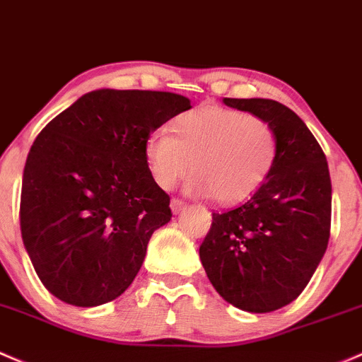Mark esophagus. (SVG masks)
<instances>
[{"mask_svg": "<svg viewBox=\"0 0 362 362\" xmlns=\"http://www.w3.org/2000/svg\"><path fill=\"white\" fill-rule=\"evenodd\" d=\"M170 208H171V213H173V215H178V213H182L185 208H187V204L180 199H171Z\"/></svg>", "mask_w": 362, "mask_h": 362, "instance_id": "esophagus-1", "label": "esophagus"}]
</instances>
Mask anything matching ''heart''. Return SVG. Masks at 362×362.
Segmentation results:
<instances>
[{
  "instance_id": "obj_1",
  "label": "heart",
  "mask_w": 362,
  "mask_h": 362,
  "mask_svg": "<svg viewBox=\"0 0 362 362\" xmlns=\"http://www.w3.org/2000/svg\"><path fill=\"white\" fill-rule=\"evenodd\" d=\"M171 133H151L144 144L147 170L163 191L173 189L192 170L189 191L234 204L253 196L271 177L276 136L260 117L201 105L180 114Z\"/></svg>"
}]
</instances>
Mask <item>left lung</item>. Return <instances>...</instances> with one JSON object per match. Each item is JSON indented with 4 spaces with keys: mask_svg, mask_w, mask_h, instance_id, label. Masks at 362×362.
Instances as JSON below:
<instances>
[{
    "mask_svg": "<svg viewBox=\"0 0 362 362\" xmlns=\"http://www.w3.org/2000/svg\"><path fill=\"white\" fill-rule=\"evenodd\" d=\"M264 119L276 136V163L250 199L213 213L199 258L218 295L264 314L291 303L309 284L329 239L332 180L307 124L271 98H223Z\"/></svg>",
    "mask_w": 362,
    "mask_h": 362,
    "instance_id": "obj_1",
    "label": "left lung"
}]
</instances>
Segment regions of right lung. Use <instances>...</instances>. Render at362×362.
Segmentation results:
<instances>
[{
  "mask_svg": "<svg viewBox=\"0 0 362 362\" xmlns=\"http://www.w3.org/2000/svg\"><path fill=\"white\" fill-rule=\"evenodd\" d=\"M191 100L170 91L100 88L36 136L21 196L22 241L53 296L76 307L117 298L133 283L152 232L171 220L144 144Z\"/></svg>",
  "mask_w": 362,
  "mask_h": 362,
  "instance_id": "obj_1",
  "label": "right lung"
}]
</instances>
